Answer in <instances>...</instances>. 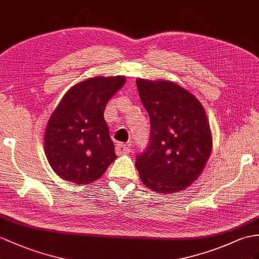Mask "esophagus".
Returning a JSON list of instances; mask_svg holds the SVG:
<instances>
[{"label":"esophagus","instance_id":"esophagus-1","mask_svg":"<svg viewBox=\"0 0 259 259\" xmlns=\"http://www.w3.org/2000/svg\"><path fill=\"white\" fill-rule=\"evenodd\" d=\"M116 154L122 155V154H128L131 151V146L127 144H117L116 145Z\"/></svg>","mask_w":259,"mask_h":259}]
</instances>
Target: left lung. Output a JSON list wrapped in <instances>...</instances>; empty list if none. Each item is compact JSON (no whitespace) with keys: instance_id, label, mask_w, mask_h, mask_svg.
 <instances>
[{"instance_id":"obj_1","label":"left lung","mask_w":259,"mask_h":259,"mask_svg":"<svg viewBox=\"0 0 259 259\" xmlns=\"http://www.w3.org/2000/svg\"><path fill=\"white\" fill-rule=\"evenodd\" d=\"M150 121L147 147L136 156L143 184L159 193H175L202 172L212 148L205 112L190 92L169 81H136Z\"/></svg>"}]
</instances>
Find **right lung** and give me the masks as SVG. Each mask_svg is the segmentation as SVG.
<instances>
[{"label": "right lung", "mask_w": 259, "mask_h": 259, "mask_svg": "<svg viewBox=\"0 0 259 259\" xmlns=\"http://www.w3.org/2000/svg\"><path fill=\"white\" fill-rule=\"evenodd\" d=\"M125 78L96 77L75 84L50 116L45 153L60 178L75 185L96 181L116 158L104 110Z\"/></svg>", "instance_id": "add662e5"}]
</instances>
